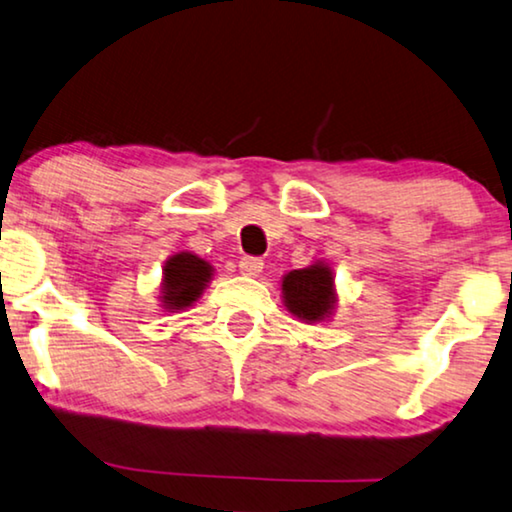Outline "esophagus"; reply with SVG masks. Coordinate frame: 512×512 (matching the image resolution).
Wrapping results in <instances>:
<instances>
[{"instance_id": "esophagus-1", "label": "esophagus", "mask_w": 512, "mask_h": 512, "mask_svg": "<svg viewBox=\"0 0 512 512\" xmlns=\"http://www.w3.org/2000/svg\"><path fill=\"white\" fill-rule=\"evenodd\" d=\"M239 269H241V273H246V276H257V273L264 269V259L246 255V257H241Z\"/></svg>"}]
</instances>
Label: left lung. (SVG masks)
I'll use <instances>...</instances> for the list:
<instances>
[{
  "label": "left lung",
  "instance_id": "obj_1",
  "mask_svg": "<svg viewBox=\"0 0 512 512\" xmlns=\"http://www.w3.org/2000/svg\"><path fill=\"white\" fill-rule=\"evenodd\" d=\"M334 278L331 271L322 264H313L308 269L290 271L283 278L285 304L290 313L301 320L315 322L322 320L334 304V292H331Z\"/></svg>",
  "mask_w": 512,
  "mask_h": 512
}]
</instances>
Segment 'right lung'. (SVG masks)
Wrapping results in <instances>:
<instances>
[{"instance_id":"add662e5","label":"right lung","mask_w":512,"mask_h":512,"mask_svg":"<svg viewBox=\"0 0 512 512\" xmlns=\"http://www.w3.org/2000/svg\"><path fill=\"white\" fill-rule=\"evenodd\" d=\"M211 278V266L197 255H174L164 266V306L181 311L199 297Z\"/></svg>"}]
</instances>
